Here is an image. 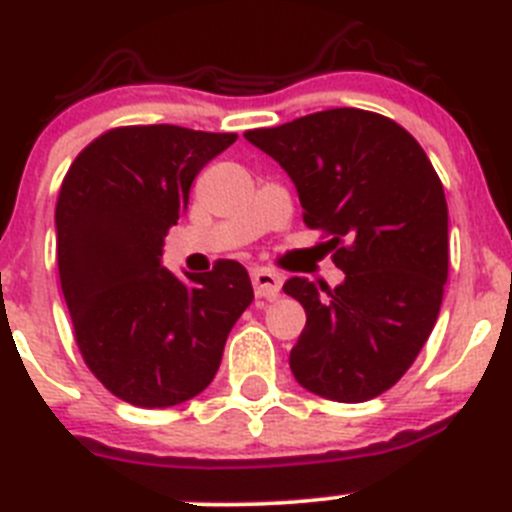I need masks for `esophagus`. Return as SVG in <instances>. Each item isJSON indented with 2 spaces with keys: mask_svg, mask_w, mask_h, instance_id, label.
I'll return each instance as SVG.
<instances>
[{
  "mask_svg": "<svg viewBox=\"0 0 512 512\" xmlns=\"http://www.w3.org/2000/svg\"><path fill=\"white\" fill-rule=\"evenodd\" d=\"M251 282H253V292L256 297H266V300H274L282 292V277H279L277 271L266 269V266H256L251 269Z\"/></svg>",
  "mask_w": 512,
  "mask_h": 512,
  "instance_id": "34e87169",
  "label": "esophagus"
}]
</instances>
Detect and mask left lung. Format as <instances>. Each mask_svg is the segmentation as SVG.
Wrapping results in <instances>:
<instances>
[{
	"label": "left lung",
	"mask_w": 512,
	"mask_h": 512,
	"mask_svg": "<svg viewBox=\"0 0 512 512\" xmlns=\"http://www.w3.org/2000/svg\"><path fill=\"white\" fill-rule=\"evenodd\" d=\"M248 143L295 182L307 228L333 235L336 289L292 277L284 292L307 323L289 354L305 390L336 402L382 395L436 325L449 277V207L418 140L390 117L338 107Z\"/></svg>",
	"instance_id": "8db88e82"
}]
</instances>
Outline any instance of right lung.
<instances>
[{
    "instance_id": "obj_1",
    "label": "right lung",
    "mask_w": 512,
    "mask_h": 512,
    "mask_svg": "<svg viewBox=\"0 0 512 512\" xmlns=\"http://www.w3.org/2000/svg\"><path fill=\"white\" fill-rule=\"evenodd\" d=\"M235 133L130 125L76 156L56 205L61 289L94 377L138 408H171L215 379L230 328L253 302L248 271L220 259L187 274L161 266L202 166Z\"/></svg>"
}]
</instances>
